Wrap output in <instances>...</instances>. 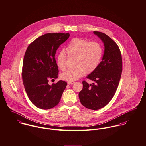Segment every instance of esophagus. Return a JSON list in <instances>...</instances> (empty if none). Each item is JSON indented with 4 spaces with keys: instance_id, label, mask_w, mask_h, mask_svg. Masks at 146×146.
<instances>
[{
    "instance_id": "obj_1",
    "label": "esophagus",
    "mask_w": 146,
    "mask_h": 146,
    "mask_svg": "<svg viewBox=\"0 0 146 146\" xmlns=\"http://www.w3.org/2000/svg\"><path fill=\"white\" fill-rule=\"evenodd\" d=\"M74 83H75V82H74V81H68V82H67L68 84H73Z\"/></svg>"
}]
</instances>
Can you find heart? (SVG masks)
<instances>
[{"instance_id":"1","label":"heart","mask_w":146,"mask_h":146,"mask_svg":"<svg viewBox=\"0 0 146 146\" xmlns=\"http://www.w3.org/2000/svg\"><path fill=\"white\" fill-rule=\"evenodd\" d=\"M66 49L69 55L75 56L73 61L74 66L61 74L62 79L66 81L77 80L86 73L89 74L95 71L102 56V49L100 44L94 41L90 42L82 38H73ZM56 63L60 70H65L67 66V57L64 50L59 52Z\"/></svg>"}]
</instances>
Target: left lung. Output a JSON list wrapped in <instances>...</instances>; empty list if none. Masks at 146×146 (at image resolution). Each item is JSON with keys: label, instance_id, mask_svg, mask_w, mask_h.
Masks as SVG:
<instances>
[{"label": "left lung", "instance_id": "left-lung-1", "mask_svg": "<svg viewBox=\"0 0 146 146\" xmlns=\"http://www.w3.org/2000/svg\"><path fill=\"white\" fill-rule=\"evenodd\" d=\"M94 33L104 44V54L96 69L87 77L95 83L83 81L79 97L82 105L96 110L106 106L113 97L121 76L123 63L120 49L113 40L104 33Z\"/></svg>", "mask_w": 146, "mask_h": 146}]
</instances>
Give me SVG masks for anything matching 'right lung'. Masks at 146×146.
Masks as SVG:
<instances>
[{"label":"right lung","mask_w":146,"mask_h":146,"mask_svg":"<svg viewBox=\"0 0 146 146\" xmlns=\"http://www.w3.org/2000/svg\"><path fill=\"white\" fill-rule=\"evenodd\" d=\"M69 33H48L37 38L26 51L22 77L27 96L36 107L48 110L57 105L67 85L64 81L52 85L49 79L58 78L55 53L69 38Z\"/></svg>","instance_id":"right-lung-1"}]
</instances>
